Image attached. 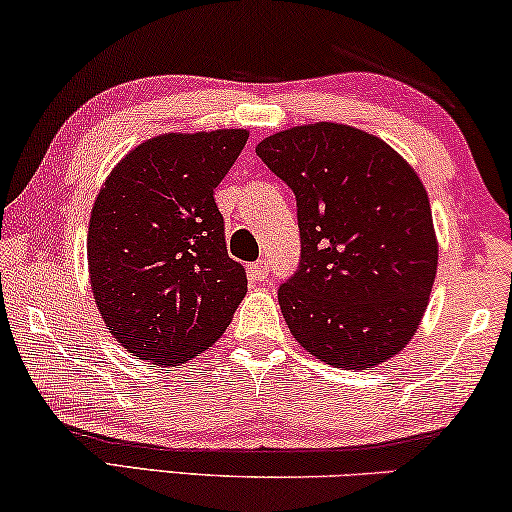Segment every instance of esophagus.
<instances>
[{"label":"esophagus","mask_w":512,"mask_h":512,"mask_svg":"<svg viewBox=\"0 0 512 512\" xmlns=\"http://www.w3.org/2000/svg\"><path fill=\"white\" fill-rule=\"evenodd\" d=\"M249 275L254 282H268V275H270V268H268V261H256L249 265Z\"/></svg>","instance_id":"1"}]
</instances>
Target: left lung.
<instances>
[{
	"label": "left lung",
	"mask_w": 512,
	"mask_h": 512,
	"mask_svg": "<svg viewBox=\"0 0 512 512\" xmlns=\"http://www.w3.org/2000/svg\"><path fill=\"white\" fill-rule=\"evenodd\" d=\"M256 153L296 195L300 263L277 291L293 338L345 370L401 352L438 268L415 170L380 137L338 123L277 132Z\"/></svg>",
	"instance_id": "obj_1"
}]
</instances>
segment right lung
I'll return each instance as SVG.
<instances>
[{
    "instance_id": "add662e5",
    "label": "right lung",
    "mask_w": 512,
    "mask_h": 512,
    "mask_svg": "<svg viewBox=\"0 0 512 512\" xmlns=\"http://www.w3.org/2000/svg\"><path fill=\"white\" fill-rule=\"evenodd\" d=\"M247 130L153 137L104 181L88 228L90 286L132 356L191 361L221 338L247 293L214 202Z\"/></svg>"
}]
</instances>
